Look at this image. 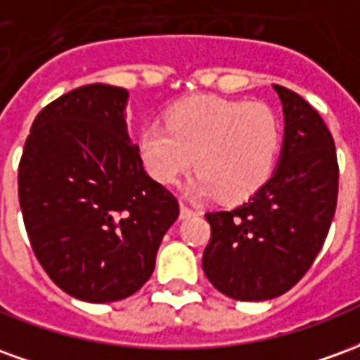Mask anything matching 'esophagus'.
Segmentation results:
<instances>
[{
    "mask_svg": "<svg viewBox=\"0 0 360 360\" xmlns=\"http://www.w3.org/2000/svg\"><path fill=\"white\" fill-rule=\"evenodd\" d=\"M191 216H195V210H193V208H188L185 202H181V219H187L191 218Z\"/></svg>",
    "mask_w": 360,
    "mask_h": 360,
    "instance_id": "obj_1",
    "label": "esophagus"
}]
</instances>
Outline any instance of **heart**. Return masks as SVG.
Instances as JSON below:
<instances>
[{
  "label": "heart",
  "mask_w": 360,
  "mask_h": 360,
  "mask_svg": "<svg viewBox=\"0 0 360 360\" xmlns=\"http://www.w3.org/2000/svg\"><path fill=\"white\" fill-rule=\"evenodd\" d=\"M279 139V119L266 103L196 96L175 103L165 125L142 129L139 154L160 183L172 185L195 165L193 193L243 202L270 179Z\"/></svg>",
  "instance_id": "b5f03b06"
}]
</instances>
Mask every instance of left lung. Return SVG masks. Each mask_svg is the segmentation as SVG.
Listing matches in <instances>:
<instances>
[{
	"label": "left lung",
	"mask_w": 360,
	"mask_h": 360,
	"mask_svg": "<svg viewBox=\"0 0 360 360\" xmlns=\"http://www.w3.org/2000/svg\"><path fill=\"white\" fill-rule=\"evenodd\" d=\"M285 113L278 169L249 202L208 212L202 270L237 301L279 297L309 271L332 226L340 167L324 119L293 90L274 84Z\"/></svg>",
	"instance_id": "1"
}]
</instances>
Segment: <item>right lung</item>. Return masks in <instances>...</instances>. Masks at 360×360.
<instances>
[{
  "instance_id": "1",
  "label": "right lung",
  "mask_w": 360,
  "mask_h": 360,
  "mask_svg": "<svg viewBox=\"0 0 360 360\" xmlns=\"http://www.w3.org/2000/svg\"><path fill=\"white\" fill-rule=\"evenodd\" d=\"M127 96L100 82L59 96L36 115L20 156L30 247L56 285L86 302L136 293L179 216L129 142Z\"/></svg>"
}]
</instances>
